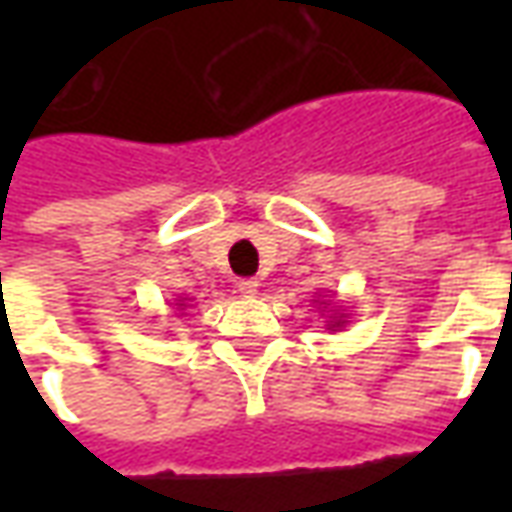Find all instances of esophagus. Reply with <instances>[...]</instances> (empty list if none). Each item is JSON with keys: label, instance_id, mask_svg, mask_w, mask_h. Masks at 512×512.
Listing matches in <instances>:
<instances>
[{"label": "esophagus", "instance_id": "34e87169", "mask_svg": "<svg viewBox=\"0 0 512 512\" xmlns=\"http://www.w3.org/2000/svg\"><path fill=\"white\" fill-rule=\"evenodd\" d=\"M257 288H260V285H257V279H241V282H238V293L246 296V299H252V296L257 293Z\"/></svg>", "mask_w": 512, "mask_h": 512}]
</instances>
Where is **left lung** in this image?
<instances>
[{"label": "left lung", "mask_w": 512, "mask_h": 512, "mask_svg": "<svg viewBox=\"0 0 512 512\" xmlns=\"http://www.w3.org/2000/svg\"><path fill=\"white\" fill-rule=\"evenodd\" d=\"M343 323H345V315H334L332 321H329V329H332V332H337V329H340Z\"/></svg>", "instance_id": "left-lung-1"}]
</instances>
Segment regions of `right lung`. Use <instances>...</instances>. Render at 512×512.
Returning <instances> with one entry per match:
<instances>
[{
	"label": "right lung",
	"mask_w": 512,
	"mask_h": 512,
	"mask_svg": "<svg viewBox=\"0 0 512 512\" xmlns=\"http://www.w3.org/2000/svg\"><path fill=\"white\" fill-rule=\"evenodd\" d=\"M178 310H186V301L178 299Z\"/></svg>",
	"instance_id": "obj_1"
}]
</instances>
